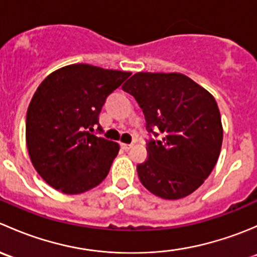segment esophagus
I'll return each mask as SVG.
<instances>
[{"label": "esophagus", "mask_w": 257, "mask_h": 257, "mask_svg": "<svg viewBox=\"0 0 257 257\" xmlns=\"http://www.w3.org/2000/svg\"><path fill=\"white\" fill-rule=\"evenodd\" d=\"M120 147L123 148L124 150H129V149H132V148L134 147V144L133 143H131V144H125V143H121L120 144Z\"/></svg>", "instance_id": "1"}]
</instances>
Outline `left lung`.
<instances>
[{
  "label": "left lung",
  "mask_w": 257,
  "mask_h": 257,
  "mask_svg": "<svg viewBox=\"0 0 257 257\" xmlns=\"http://www.w3.org/2000/svg\"><path fill=\"white\" fill-rule=\"evenodd\" d=\"M121 88L136 98L154 137L147 142L148 159L137 165L139 180L159 198H185L219 159L222 125L216 100L181 73L139 72Z\"/></svg>",
  "instance_id": "left-lung-1"
}]
</instances>
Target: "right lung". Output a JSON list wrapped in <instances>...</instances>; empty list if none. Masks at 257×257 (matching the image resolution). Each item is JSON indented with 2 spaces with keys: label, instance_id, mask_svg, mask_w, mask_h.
Here are the masks:
<instances>
[{
  "label": "right lung",
  "instance_id": "right-lung-1",
  "mask_svg": "<svg viewBox=\"0 0 257 257\" xmlns=\"http://www.w3.org/2000/svg\"><path fill=\"white\" fill-rule=\"evenodd\" d=\"M131 72L71 64L51 73L32 97L26 118L31 162L52 188L80 194L99 185L119 152L103 133L99 113L105 99Z\"/></svg>",
  "mask_w": 257,
  "mask_h": 257
}]
</instances>
